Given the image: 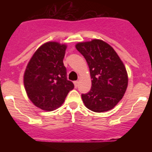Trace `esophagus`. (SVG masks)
<instances>
[{
	"mask_svg": "<svg viewBox=\"0 0 152 152\" xmlns=\"http://www.w3.org/2000/svg\"><path fill=\"white\" fill-rule=\"evenodd\" d=\"M78 81H77V80H76V81H75V82H74V84H75V88H77V86H78Z\"/></svg>",
	"mask_w": 152,
	"mask_h": 152,
	"instance_id": "1",
	"label": "esophagus"
}]
</instances>
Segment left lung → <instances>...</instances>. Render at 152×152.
Listing matches in <instances>:
<instances>
[{"label": "left lung", "instance_id": "8db88e82", "mask_svg": "<svg viewBox=\"0 0 152 152\" xmlns=\"http://www.w3.org/2000/svg\"><path fill=\"white\" fill-rule=\"evenodd\" d=\"M75 47L88 62L92 79L91 91L81 95L84 105L96 113L110 110L122 100L128 86L124 64L103 40L78 42Z\"/></svg>", "mask_w": 152, "mask_h": 152}]
</instances>
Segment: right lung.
<instances>
[{"label":"right lung","instance_id":"obj_1","mask_svg":"<svg viewBox=\"0 0 152 152\" xmlns=\"http://www.w3.org/2000/svg\"><path fill=\"white\" fill-rule=\"evenodd\" d=\"M67 45L48 42L36 51L23 76L25 90L36 107L46 111L62 105L74 84L67 79L63 63Z\"/></svg>","mask_w":152,"mask_h":152}]
</instances>
